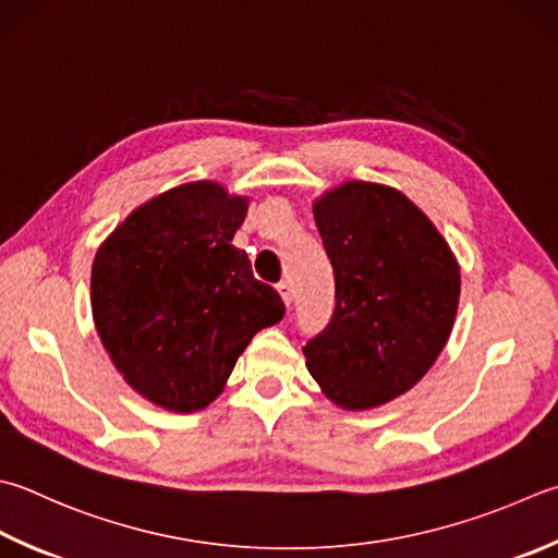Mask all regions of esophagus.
Returning <instances> with one entry per match:
<instances>
[{"label": "esophagus", "mask_w": 558, "mask_h": 558, "mask_svg": "<svg viewBox=\"0 0 558 558\" xmlns=\"http://www.w3.org/2000/svg\"><path fill=\"white\" fill-rule=\"evenodd\" d=\"M277 291H279V296H281V301H283V303H287V308H291V303H293L291 283H289V281H279V283H277Z\"/></svg>", "instance_id": "1"}]
</instances>
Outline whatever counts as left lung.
<instances>
[{
  "instance_id": "1",
  "label": "left lung",
  "mask_w": 558,
  "mask_h": 558,
  "mask_svg": "<svg viewBox=\"0 0 558 558\" xmlns=\"http://www.w3.org/2000/svg\"><path fill=\"white\" fill-rule=\"evenodd\" d=\"M335 271V311L303 347L323 393L366 410L413 388L445 350L459 306L447 240L398 189L344 182L313 204Z\"/></svg>"
}]
</instances>
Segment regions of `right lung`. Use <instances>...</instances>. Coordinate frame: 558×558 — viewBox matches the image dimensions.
<instances>
[{
    "label": "right lung",
    "mask_w": 558,
    "mask_h": 558,
    "mask_svg": "<svg viewBox=\"0 0 558 558\" xmlns=\"http://www.w3.org/2000/svg\"><path fill=\"white\" fill-rule=\"evenodd\" d=\"M245 196L192 182L150 198L92 265L94 325L116 369L155 405L194 413L223 391L238 356L283 318L279 293L233 245Z\"/></svg>",
    "instance_id": "1"
}]
</instances>
